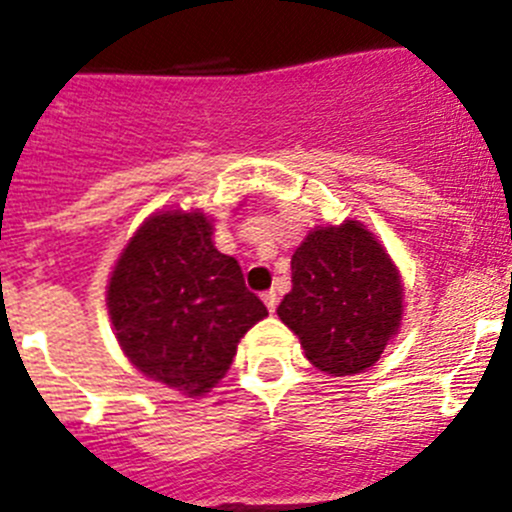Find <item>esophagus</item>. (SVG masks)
Instances as JSON below:
<instances>
[{
    "mask_svg": "<svg viewBox=\"0 0 512 512\" xmlns=\"http://www.w3.org/2000/svg\"><path fill=\"white\" fill-rule=\"evenodd\" d=\"M261 300H264V305L269 307V312L277 310V292H264V295H261Z\"/></svg>",
    "mask_w": 512,
    "mask_h": 512,
    "instance_id": "1",
    "label": "esophagus"
}]
</instances>
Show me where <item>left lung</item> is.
<instances>
[{"label": "left lung", "mask_w": 512, "mask_h": 512, "mask_svg": "<svg viewBox=\"0 0 512 512\" xmlns=\"http://www.w3.org/2000/svg\"><path fill=\"white\" fill-rule=\"evenodd\" d=\"M277 315L312 366L330 377H354L377 364L400 333V269L359 220L315 225L292 253V289Z\"/></svg>", "instance_id": "left-lung-1"}]
</instances>
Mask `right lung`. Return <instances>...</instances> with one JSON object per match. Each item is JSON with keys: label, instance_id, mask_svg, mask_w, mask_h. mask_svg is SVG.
Returning <instances> with one entry per match:
<instances>
[{"label": "right lung", "instance_id": "right-lung-1", "mask_svg": "<svg viewBox=\"0 0 512 512\" xmlns=\"http://www.w3.org/2000/svg\"><path fill=\"white\" fill-rule=\"evenodd\" d=\"M212 233L215 223L200 207L153 212L130 235L107 282L122 354L140 374L187 397L210 392L241 338L269 315Z\"/></svg>", "mask_w": 512, "mask_h": 512}]
</instances>
